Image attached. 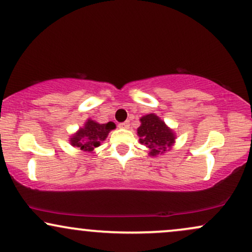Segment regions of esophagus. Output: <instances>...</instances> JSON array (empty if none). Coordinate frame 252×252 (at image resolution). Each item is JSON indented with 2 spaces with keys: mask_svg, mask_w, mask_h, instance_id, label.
Masks as SVG:
<instances>
[{
  "mask_svg": "<svg viewBox=\"0 0 252 252\" xmlns=\"http://www.w3.org/2000/svg\"><path fill=\"white\" fill-rule=\"evenodd\" d=\"M118 126H120L121 129H129L130 128V123L126 121V122H123V123H120L118 124Z\"/></svg>",
  "mask_w": 252,
  "mask_h": 252,
  "instance_id": "obj_1",
  "label": "esophagus"
}]
</instances>
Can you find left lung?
<instances>
[{"mask_svg":"<svg viewBox=\"0 0 252 252\" xmlns=\"http://www.w3.org/2000/svg\"><path fill=\"white\" fill-rule=\"evenodd\" d=\"M141 126L137 128L140 143L149 149V155H162L172 149L175 143L176 135L164 121L155 114L144 115L140 118Z\"/></svg>","mask_w":252,"mask_h":252,"instance_id":"left-lung-1","label":"left lung"}]
</instances>
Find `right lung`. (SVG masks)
<instances>
[{
	"label": "right lung",
	"mask_w": 252,
	"mask_h": 252,
	"mask_svg": "<svg viewBox=\"0 0 252 252\" xmlns=\"http://www.w3.org/2000/svg\"><path fill=\"white\" fill-rule=\"evenodd\" d=\"M115 128H116V124L114 122L100 124L89 118L82 128L71 135L70 143L72 147L79 148L85 153H94V150L106 140L109 132Z\"/></svg>",
	"instance_id": "obj_1"
}]
</instances>
